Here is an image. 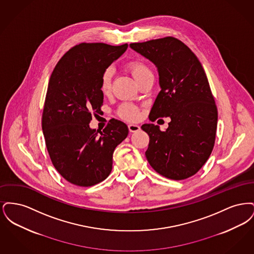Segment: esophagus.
I'll return each instance as SVG.
<instances>
[{
    "label": "esophagus",
    "instance_id": "1",
    "mask_svg": "<svg viewBox=\"0 0 254 254\" xmlns=\"http://www.w3.org/2000/svg\"><path fill=\"white\" fill-rule=\"evenodd\" d=\"M128 129H129L130 132H136V131L140 130L141 127H140V126L137 125V124H129V125H128Z\"/></svg>",
    "mask_w": 254,
    "mask_h": 254
}]
</instances>
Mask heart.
<instances>
[{
	"mask_svg": "<svg viewBox=\"0 0 254 254\" xmlns=\"http://www.w3.org/2000/svg\"><path fill=\"white\" fill-rule=\"evenodd\" d=\"M128 68L130 72L132 74L134 79L137 81L141 80L146 75L151 74L148 67L145 65L141 62H132L128 64ZM111 76H112V70L111 69H107L106 72L104 73L102 77V90L104 92H108L111 85ZM120 114L125 118L128 119H133L137 117L138 115V109L136 107H134L131 104H124L120 108Z\"/></svg>",
	"mask_w": 254,
	"mask_h": 254,
	"instance_id": "heart-1",
	"label": "heart"
}]
</instances>
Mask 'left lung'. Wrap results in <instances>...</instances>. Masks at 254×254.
I'll return each mask as SVG.
<instances>
[{
  "label": "left lung",
  "instance_id": "left-lung-1",
  "mask_svg": "<svg viewBox=\"0 0 254 254\" xmlns=\"http://www.w3.org/2000/svg\"><path fill=\"white\" fill-rule=\"evenodd\" d=\"M129 47L157 68L161 91L149 119L170 118L165 131L153 124L142 126L149 136L145 157L161 175L187 179L205 165L215 141L217 108L205 70L193 52L173 37Z\"/></svg>",
  "mask_w": 254,
  "mask_h": 254
}]
</instances>
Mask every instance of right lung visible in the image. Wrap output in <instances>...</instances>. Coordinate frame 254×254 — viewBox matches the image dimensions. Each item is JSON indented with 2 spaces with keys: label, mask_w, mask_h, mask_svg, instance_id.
I'll use <instances>...</instances> for the list:
<instances>
[{
  "label": "right lung",
  "mask_w": 254,
  "mask_h": 254,
  "mask_svg": "<svg viewBox=\"0 0 254 254\" xmlns=\"http://www.w3.org/2000/svg\"><path fill=\"white\" fill-rule=\"evenodd\" d=\"M127 47L80 44L51 73L42 127L52 164L73 185L90 187L105 180L112 169L114 149L128 134L127 126L116 119L101 132L89 127L92 114L103 105L102 77Z\"/></svg>",
  "instance_id": "obj_1"
}]
</instances>
